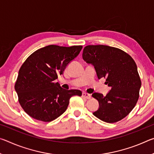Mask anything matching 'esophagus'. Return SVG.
<instances>
[{"mask_svg": "<svg viewBox=\"0 0 154 154\" xmlns=\"http://www.w3.org/2000/svg\"><path fill=\"white\" fill-rule=\"evenodd\" d=\"M82 97L86 98V99H90L91 98V95L90 94H88L86 92H83L82 93Z\"/></svg>", "mask_w": 154, "mask_h": 154, "instance_id": "34e87169", "label": "esophagus"}]
</instances>
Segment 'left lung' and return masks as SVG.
I'll return each mask as SVG.
<instances>
[{
	"label": "left lung",
	"instance_id": "left-lung-1",
	"mask_svg": "<svg viewBox=\"0 0 154 154\" xmlns=\"http://www.w3.org/2000/svg\"><path fill=\"white\" fill-rule=\"evenodd\" d=\"M83 59L94 66L98 79L105 78L111 90L105 96L92 94L99 103L94 116L107 123L124 119L136 105L141 82L137 66L131 56L122 49L107 45H88Z\"/></svg>",
	"mask_w": 154,
	"mask_h": 154
}]
</instances>
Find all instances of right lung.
Here are the masks:
<instances>
[{
  "label": "right lung",
  "mask_w": 154,
  "mask_h": 154,
  "mask_svg": "<svg viewBox=\"0 0 154 154\" xmlns=\"http://www.w3.org/2000/svg\"><path fill=\"white\" fill-rule=\"evenodd\" d=\"M83 47H62L50 45L32 53L23 63L15 84L18 100L31 118L51 122L66 110L72 96H82L79 90H64L54 81Z\"/></svg>",
  "instance_id": "right-lung-1"
}]
</instances>
